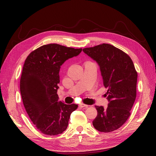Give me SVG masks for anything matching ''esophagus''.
<instances>
[{
    "label": "esophagus",
    "instance_id": "1",
    "mask_svg": "<svg viewBox=\"0 0 156 156\" xmlns=\"http://www.w3.org/2000/svg\"><path fill=\"white\" fill-rule=\"evenodd\" d=\"M79 107H81V108H83V107H88V105H85V104H84V103H81V104H79Z\"/></svg>",
    "mask_w": 156,
    "mask_h": 156
}]
</instances>
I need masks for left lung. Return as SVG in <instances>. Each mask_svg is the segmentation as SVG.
Returning a JSON list of instances; mask_svg holds the SVG:
<instances>
[{
  "label": "left lung",
  "mask_w": 156,
  "mask_h": 156,
  "mask_svg": "<svg viewBox=\"0 0 156 156\" xmlns=\"http://www.w3.org/2000/svg\"><path fill=\"white\" fill-rule=\"evenodd\" d=\"M83 51L99 65L103 85L107 88L108 106H95L98 115L92 124L98 131L109 133L120 128L131 115L137 73L129 55L112 45L103 44Z\"/></svg>",
  "instance_id": "8db88e82"
}]
</instances>
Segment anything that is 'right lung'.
Wrapping results in <instances>:
<instances>
[{
  "label": "right lung",
  "instance_id": "obj_1",
  "mask_svg": "<svg viewBox=\"0 0 156 156\" xmlns=\"http://www.w3.org/2000/svg\"><path fill=\"white\" fill-rule=\"evenodd\" d=\"M82 49L56 44L40 47L27 56L20 79V91L28 115L42 133L56 135L68 126L76 104L58 101L57 90L60 66L66 60L77 56Z\"/></svg>",
  "mask_w": 156,
  "mask_h": 156
}]
</instances>
